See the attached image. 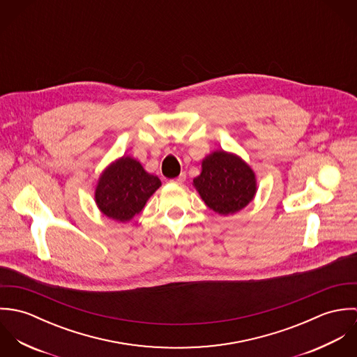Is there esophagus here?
Returning <instances> with one entry per match:
<instances>
[{
    "label": "esophagus",
    "instance_id": "esophagus-1",
    "mask_svg": "<svg viewBox=\"0 0 357 357\" xmlns=\"http://www.w3.org/2000/svg\"><path fill=\"white\" fill-rule=\"evenodd\" d=\"M185 178H187V174H185V173H181L177 178L172 180V183H174V184H183V183L185 181Z\"/></svg>",
    "mask_w": 357,
    "mask_h": 357
}]
</instances>
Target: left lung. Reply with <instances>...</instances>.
Wrapping results in <instances>:
<instances>
[{
    "instance_id": "left-lung-1",
    "label": "left lung",
    "mask_w": 357,
    "mask_h": 357,
    "mask_svg": "<svg viewBox=\"0 0 357 357\" xmlns=\"http://www.w3.org/2000/svg\"><path fill=\"white\" fill-rule=\"evenodd\" d=\"M204 204L220 214H232L249 204L255 194L253 170L236 155L217 151L202 162L194 180Z\"/></svg>"
}]
</instances>
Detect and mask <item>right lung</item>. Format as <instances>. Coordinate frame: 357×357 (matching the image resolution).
<instances>
[{"mask_svg":"<svg viewBox=\"0 0 357 357\" xmlns=\"http://www.w3.org/2000/svg\"><path fill=\"white\" fill-rule=\"evenodd\" d=\"M159 187L156 176L149 174L137 160L123 156L102 173L95 198L107 217L129 221L143 210Z\"/></svg>","mask_w":357,"mask_h":357,"instance_id":"add662e5","label":"right lung"}]
</instances>
